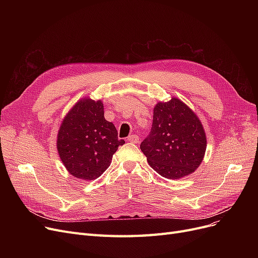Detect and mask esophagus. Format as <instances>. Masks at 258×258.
Instances as JSON below:
<instances>
[{"label": "esophagus", "mask_w": 258, "mask_h": 258, "mask_svg": "<svg viewBox=\"0 0 258 258\" xmlns=\"http://www.w3.org/2000/svg\"><path fill=\"white\" fill-rule=\"evenodd\" d=\"M126 140L131 143H138L139 142V137L137 136V135H130Z\"/></svg>", "instance_id": "1"}]
</instances>
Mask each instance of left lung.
I'll use <instances>...</instances> for the list:
<instances>
[{"instance_id":"obj_1","label":"left lung","mask_w":258,"mask_h":258,"mask_svg":"<svg viewBox=\"0 0 258 258\" xmlns=\"http://www.w3.org/2000/svg\"><path fill=\"white\" fill-rule=\"evenodd\" d=\"M206 146L201 121L177 98L155 106L152 130L140 144L148 164L167 179L194 172L202 163Z\"/></svg>"}]
</instances>
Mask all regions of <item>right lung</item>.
Returning a JSON list of instances; mask_svg holds the SVG:
<instances>
[{
    "label": "right lung",
    "mask_w": 258,
    "mask_h": 258,
    "mask_svg": "<svg viewBox=\"0 0 258 258\" xmlns=\"http://www.w3.org/2000/svg\"><path fill=\"white\" fill-rule=\"evenodd\" d=\"M124 143L118 139L115 125L104 119L103 103L84 98L64 117L57 136V151L75 178L95 180L110 166L118 146Z\"/></svg>",
    "instance_id": "add662e5"
}]
</instances>
